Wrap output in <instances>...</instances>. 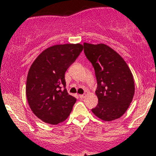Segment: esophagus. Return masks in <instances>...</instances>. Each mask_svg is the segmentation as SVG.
Returning <instances> with one entry per match:
<instances>
[{"mask_svg":"<svg viewBox=\"0 0 156 156\" xmlns=\"http://www.w3.org/2000/svg\"><path fill=\"white\" fill-rule=\"evenodd\" d=\"M85 94H79V97H80V98H81V99H83V98H85Z\"/></svg>","mask_w":156,"mask_h":156,"instance_id":"esophagus-1","label":"esophagus"}]
</instances>
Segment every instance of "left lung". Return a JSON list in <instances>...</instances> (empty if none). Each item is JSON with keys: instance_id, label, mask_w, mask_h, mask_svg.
I'll return each instance as SVG.
<instances>
[{"instance_id": "obj_1", "label": "left lung", "mask_w": 156, "mask_h": 156, "mask_svg": "<svg viewBox=\"0 0 156 156\" xmlns=\"http://www.w3.org/2000/svg\"><path fill=\"white\" fill-rule=\"evenodd\" d=\"M84 53L95 71L98 104L93 114L103 121L119 119L133 101L135 85L129 67L119 53L106 44L84 42Z\"/></svg>"}]
</instances>
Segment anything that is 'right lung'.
Wrapping results in <instances>:
<instances>
[{"label":"right lung","instance_id":"1","mask_svg":"<svg viewBox=\"0 0 156 156\" xmlns=\"http://www.w3.org/2000/svg\"><path fill=\"white\" fill-rule=\"evenodd\" d=\"M81 44H55L34 60L27 76L26 93L32 112L44 122L57 125L67 119L76 99L68 94L64 74L83 50Z\"/></svg>","mask_w":156,"mask_h":156}]
</instances>
